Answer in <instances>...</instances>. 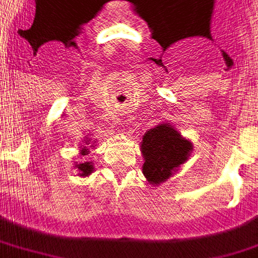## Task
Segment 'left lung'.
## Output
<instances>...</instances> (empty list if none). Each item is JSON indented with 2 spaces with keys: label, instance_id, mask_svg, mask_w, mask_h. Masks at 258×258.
<instances>
[{
  "label": "left lung",
  "instance_id": "left-lung-1",
  "mask_svg": "<svg viewBox=\"0 0 258 258\" xmlns=\"http://www.w3.org/2000/svg\"><path fill=\"white\" fill-rule=\"evenodd\" d=\"M192 143L167 124H159L143 136V174L152 184H159L171 176L189 156Z\"/></svg>",
  "mask_w": 258,
  "mask_h": 258
}]
</instances>
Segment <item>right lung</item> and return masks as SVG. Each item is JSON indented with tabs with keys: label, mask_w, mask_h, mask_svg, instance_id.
<instances>
[{
	"label": "right lung",
	"mask_w": 258,
	"mask_h": 258,
	"mask_svg": "<svg viewBox=\"0 0 258 258\" xmlns=\"http://www.w3.org/2000/svg\"><path fill=\"white\" fill-rule=\"evenodd\" d=\"M87 152H88V149H87V148H82V151H81L82 155H87ZM77 168L81 171V176H88V174L93 171V165H91V162L78 164V165H77Z\"/></svg>",
	"instance_id": "add662e5"
}]
</instances>
